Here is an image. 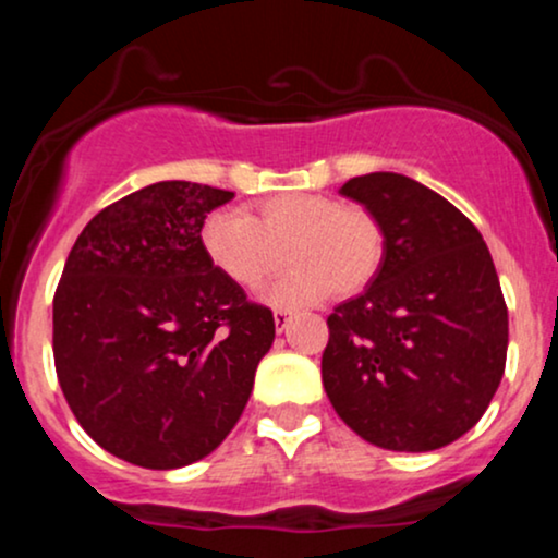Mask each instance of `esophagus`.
Instances as JSON below:
<instances>
[{
    "mask_svg": "<svg viewBox=\"0 0 558 558\" xmlns=\"http://www.w3.org/2000/svg\"><path fill=\"white\" fill-rule=\"evenodd\" d=\"M272 317H275V328H278V332H283L288 328V323H291L293 312L291 310H275Z\"/></svg>",
    "mask_w": 558,
    "mask_h": 558,
    "instance_id": "1",
    "label": "esophagus"
}]
</instances>
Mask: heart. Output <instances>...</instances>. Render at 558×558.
I'll use <instances>...</instances> for the list:
<instances>
[{
	"label": "heart",
	"instance_id": "b5f03b06",
	"mask_svg": "<svg viewBox=\"0 0 558 558\" xmlns=\"http://www.w3.org/2000/svg\"><path fill=\"white\" fill-rule=\"evenodd\" d=\"M204 257L243 291H257L283 265L267 291L280 306L312 304L328 293L354 296L373 283L383 262V228L373 213L325 194L262 198L257 213L215 209L198 230Z\"/></svg>",
	"mask_w": 558,
	"mask_h": 558
}]
</instances>
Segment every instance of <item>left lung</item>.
<instances>
[{"label": "left lung", "mask_w": 558, "mask_h": 558, "mask_svg": "<svg viewBox=\"0 0 558 558\" xmlns=\"http://www.w3.org/2000/svg\"><path fill=\"white\" fill-rule=\"evenodd\" d=\"M341 194L380 222L383 262L328 317L325 393L367 444L435 451L475 427L504 377L509 312L490 252L451 202L399 172Z\"/></svg>", "instance_id": "1"}]
</instances>
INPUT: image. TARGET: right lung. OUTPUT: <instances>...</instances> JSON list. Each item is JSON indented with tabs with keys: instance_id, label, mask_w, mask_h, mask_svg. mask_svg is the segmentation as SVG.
Instances as JSON below:
<instances>
[{
	"instance_id": "add662e5",
	"label": "right lung",
	"mask_w": 558,
	"mask_h": 558,
	"mask_svg": "<svg viewBox=\"0 0 558 558\" xmlns=\"http://www.w3.org/2000/svg\"><path fill=\"white\" fill-rule=\"evenodd\" d=\"M233 191L162 181L92 217L54 291V367L81 427L146 470L198 462L239 422L275 338L204 257V217Z\"/></svg>"
}]
</instances>
